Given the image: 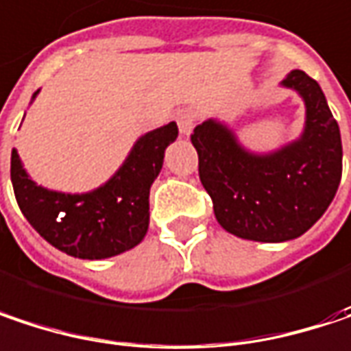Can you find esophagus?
I'll return each instance as SVG.
<instances>
[{
    "label": "esophagus",
    "instance_id": "obj_1",
    "mask_svg": "<svg viewBox=\"0 0 351 351\" xmlns=\"http://www.w3.org/2000/svg\"><path fill=\"white\" fill-rule=\"evenodd\" d=\"M195 120H197V114L191 108H182V110L176 112V124H178V130L182 136H189L195 128Z\"/></svg>",
    "mask_w": 351,
    "mask_h": 351
}]
</instances>
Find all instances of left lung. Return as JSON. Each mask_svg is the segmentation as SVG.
Wrapping results in <instances>:
<instances>
[{
	"instance_id": "1",
	"label": "left lung",
	"mask_w": 351,
	"mask_h": 351,
	"mask_svg": "<svg viewBox=\"0 0 351 351\" xmlns=\"http://www.w3.org/2000/svg\"><path fill=\"white\" fill-rule=\"evenodd\" d=\"M281 86L298 92L305 104L300 138L271 152H253L217 118L191 134L215 217L241 239L283 243L302 237L328 210L341 180L339 126L319 84L303 70H291Z\"/></svg>"
}]
</instances>
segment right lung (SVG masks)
<instances>
[{
    "mask_svg": "<svg viewBox=\"0 0 351 351\" xmlns=\"http://www.w3.org/2000/svg\"><path fill=\"white\" fill-rule=\"evenodd\" d=\"M40 94L34 92L32 102ZM178 136L176 122L143 134L126 160L94 191L62 193L38 184L12 150V184L17 205L29 225L62 253L78 259H108L144 239L148 231V195Z\"/></svg>",
    "mask_w": 351,
    "mask_h": 351,
    "instance_id": "obj_1",
    "label": "right lung"
}]
</instances>
